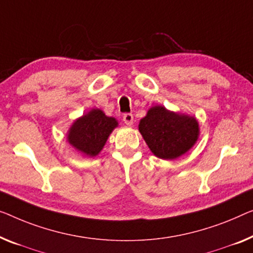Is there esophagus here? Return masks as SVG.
<instances>
[{"mask_svg":"<svg viewBox=\"0 0 253 253\" xmlns=\"http://www.w3.org/2000/svg\"><path fill=\"white\" fill-rule=\"evenodd\" d=\"M123 120L127 126H131V125H133V122H134V116L131 114H125L123 117Z\"/></svg>","mask_w":253,"mask_h":253,"instance_id":"esophagus-1","label":"esophagus"}]
</instances>
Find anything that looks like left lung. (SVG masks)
Wrapping results in <instances>:
<instances>
[{
	"instance_id": "left-lung-1",
	"label": "left lung",
	"mask_w": 253,
	"mask_h": 253,
	"mask_svg": "<svg viewBox=\"0 0 253 253\" xmlns=\"http://www.w3.org/2000/svg\"><path fill=\"white\" fill-rule=\"evenodd\" d=\"M138 130L154 156L165 160L185 154L199 138V123L194 117L169 111L163 105L149 109Z\"/></svg>"
}]
</instances>
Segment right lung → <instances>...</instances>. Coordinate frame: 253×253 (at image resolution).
<instances>
[{
	"label": "right lung",
	"mask_w": 253,
	"mask_h": 253,
	"mask_svg": "<svg viewBox=\"0 0 253 253\" xmlns=\"http://www.w3.org/2000/svg\"><path fill=\"white\" fill-rule=\"evenodd\" d=\"M117 126L118 122L114 117L105 116L100 109H92L75 120L68 131L67 139L79 152L87 157H95Z\"/></svg>",
	"instance_id": "obj_1"
}]
</instances>
